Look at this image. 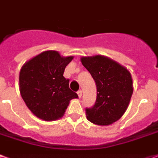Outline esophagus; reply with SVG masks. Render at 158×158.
Masks as SVG:
<instances>
[{"label":"esophagus","mask_w":158,"mask_h":158,"mask_svg":"<svg viewBox=\"0 0 158 158\" xmlns=\"http://www.w3.org/2000/svg\"><path fill=\"white\" fill-rule=\"evenodd\" d=\"M77 94H78V96H79V98H81V95H82V92H81V90H79V91H77Z\"/></svg>","instance_id":"1"}]
</instances>
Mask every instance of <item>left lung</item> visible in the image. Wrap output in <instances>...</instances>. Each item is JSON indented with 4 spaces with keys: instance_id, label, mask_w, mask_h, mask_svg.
Wrapping results in <instances>:
<instances>
[{
    "instance_id": "8db88e82",
    "label": "left lung",
    "mask_w": 158,
    "mask_h": 158,
    "mask_svg": "<svg viewBox=\"0 0 158 158\" xmlns=\"http://www.w3.org/2000/svg\"><path fill=\"white\" fill-rule=\"evenodd\" d=\"M81 61L97 87L95 104L91 108H86L88 120L102 126L117 122L126 111L133 94L130 72L102 55L82 57Z\"/></svg>"
}]
</instances>
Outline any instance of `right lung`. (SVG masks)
I'll list each match as a JSON object with an SVG mask.
<instances>
[{"mask_svg": "<svg viewBox=\"0 0 158 158\" xmlns=\"http://www.w3.org/2000/svg\"><path fill=\"white\" fill-rule=\"evenodd\" d=\"M72 56L62 57L56 51H45L23 64L19 73V91L35 116L45 121L63 117L67 106L78 95L69 88L63 74Z\"/></svg>", "mask_w": 158, "mask_h": 158, "instance_id": "obj_1", "label": "right lung"}]
</instances>
